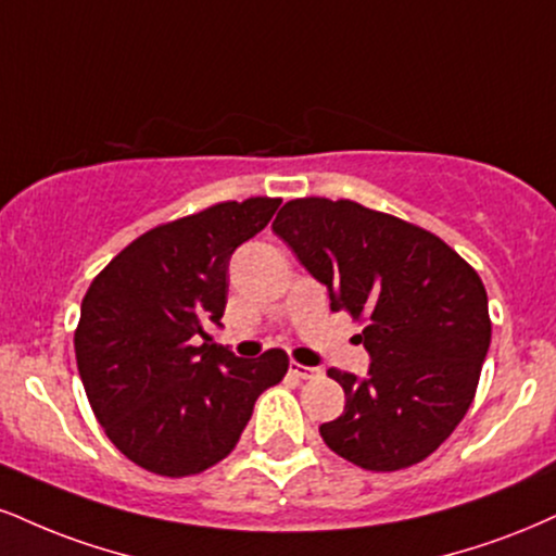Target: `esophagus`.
I'll return each instance as SVG.
<instances>
[{
    "label": "esophagus",
    "instance_id": "1",
    "mask_svg": "<svg viewBox=\"0 0 556 556\" xmlns=\"http://www.w3.org/2000/svg\"><path fill=\"white\" fill-rule=\"evenodd\" d=\"M290 372L300 380H311V378L320 376L318 367H307V365H300V363H290Z\"/></svg>",
    "mask_w": 556,
    "mask_h": 556
}]
</instances>
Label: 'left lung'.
I'll list each match as a JSON object with an SVG mask.
<instances>
[{
  "label": "left lung",
  "mask_w": 556,
  "mask_h": 556,
  "mask_svg": "<svg viewBox=\"0 0 556 556\" xmlns=\"http://www.w3.org/2000/svg\"><path fill=\"white\" fill-rule=\"evenodd\" d=\"M271 230L329 287L331 311L365 324L370 370H329L346 404L324 443L367 471L425 460L477 396L492 339L479 274L434 232L350 199H292Z\"/></svg>",
  "instance_id": "1"
}]
</instances>
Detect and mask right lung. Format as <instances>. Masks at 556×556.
Segmentation results:
<instances>
[{
  "label": "right lung",
  "instance_id": "1",
  "mask_svg": "<svg viewBox=\"0 0 556 556\" xmlns=\"http://www.w3.org/2000/svg\"><path fill=\"white\" fill-rule=\"evenodd\" d=\"M279 204L219 202L152 227L87 287L75 331L79 378L111 443L142 469L178 479L219 464L256 399L285 378V350L240 359L197 346L225 313L232 251Z\"/></svg>",
  "mask_w": 556,
  "mask_h": 556
}]
</instances>
